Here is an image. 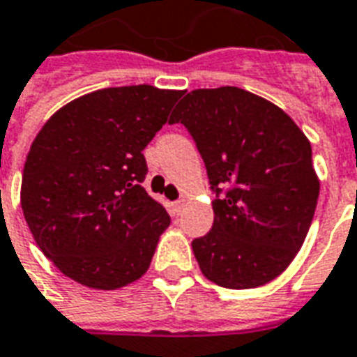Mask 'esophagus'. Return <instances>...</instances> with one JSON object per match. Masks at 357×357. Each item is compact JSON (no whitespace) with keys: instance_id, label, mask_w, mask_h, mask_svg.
I'll return each instance as SVG.
<instances>
[{"instance_id":"34e87169","label":"esophagus","mask_w":357,"mask_h":357,"mask_svg":"<svg viewBox=\"0 0 357 357\" xmlns=\"http://www.w3.org/2000/svg\"><path fill=\"white\" fill-rule=\"evenodd\" d=\"M173 207H175V213L178 214L182 211V207H184V199H176L175 203H173Z\"/></svg>"}]
</instances>
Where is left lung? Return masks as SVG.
<instances>
[{"instance_id":"obj_1","label":"left lung","mask_w":357,"mask_h":357,"mask_svg":"<svg viewBox=\"0 0 357 357\" xmlns=\"http://www.w3.org/2000/svg\"><path fill=\"white\" fill-rule=\"evenodd\" d=\"M169 124L188 130L216 195L211 231L192 241L203 275L229 290L277 278L301 248L320 194L305 133L235 86L186 93Z\"/></svg>"}]
</instances>
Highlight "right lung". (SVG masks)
Instances as JSON below:
<instances>
[{"mask_svg": "<svg viewBox=\"0 0 357 357\" xmlns=\"http://www.w3.org/2000/svg\"><path fill=\"white\" fill-rule=\"evenodd\" d=\"M181 96L103 88L61 107L37 133L24 163V218L66 277L116 290L146 273L171 216L141 186L143 150Z\"/></svg>", "mask_w": 357, "mask_h": 357, "instance_id": "add662e5", "label": "right lung"}]
</instances>
